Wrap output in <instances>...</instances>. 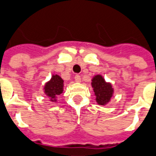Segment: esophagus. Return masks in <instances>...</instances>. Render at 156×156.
Wrapping results in <instances>:
<instances>
[{"instance_id": "34e87169", "label": "esophagus", "mask_w": 156, "mask_h": 156, "mask_svg": "<svg viewBox=\"0 0 156 156\" xmlns=\"http://www.w3.org/2000/svg\"><path fill=\"white\" fill-rule=\"evenodd\" d=\"M75 80H76V82H80V81H81L80 76H79V75H76V76H75Z\"/></svg>"}]
</instances>
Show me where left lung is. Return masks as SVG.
Returning <instances> with one entry per match:
<instances>
[{"label": "left lung", "instance_id": "obj_1", "mask_svg": "<svg viewBox=\"0 0 156 156\" xmlns=\"http://www.w3.org/2000/svg\"><path fill=\"white\" fill-rule=\"evenodd\" d=\"M91 86L98 105H107L113 95V88L111 83L106 82L101 75H97L91 80Z\"/></svg>", "mask_w": 156, "mask_h": 156}]
</instances>
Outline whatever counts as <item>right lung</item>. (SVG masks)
<instances>
[{
	"label": "right lung",
	"mask_w": 156,
	"mask_h": 156,
	"mask_svg": "<svg viewBox=\"0 0 156 156\" xmlns=\"http://www.w3.org/2000/svg\"><path fill=\"white\" fill-rule=\"evenodd\" d=\"M64 80L58 75H53L51 79L45 84L44 91L45 95L50 98L51 101H56V98L63 92Z\"/></svg>",
	"instance_id": "obj_1"
}]
</instances>
